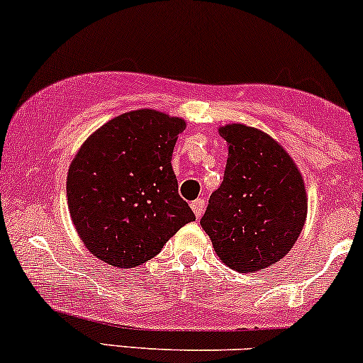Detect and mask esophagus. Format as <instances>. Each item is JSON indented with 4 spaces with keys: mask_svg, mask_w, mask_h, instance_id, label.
<instances>
[{
    "mask_svg": "<svg viewBox=\"0 0 363 363\" xmlns=\"http://www.w3.org/2000/svg\"><path fill=\"white\" fill-rule=\"evenodd\" d=\"M191 208H193L196 218H201V216H203V213H204V208H206V199L198 198L196 201H193V203H191Z\"/></svg>",
    "mask_w": 363,
    "mask_h": 363,
    "instance_id": "34e87169",
    "label": "esophagus"
}]
</instances>
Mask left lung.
<instances>
[{"instance_id": "obj_1", "label": "left lung", "mask_w": 363, "mask_h": 363, "mask_svg": "<svg viewBox=\"0 0 363 363\" xmlns=\"http://www.w3.org/2000/svg\"><path fill=\"white\" fill-rule=\"evenodd\" d=\"M228 143L225 177L209 198L201 226L220 260L238 272L274 265L294 247L308 215L298 165L259 128L220 126Z\"/></svg>"}]
</instances>
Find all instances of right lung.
Here are the masks:
<instances>
[{
    "label": "right lung",
    "instance_id": "1",
    "mask_svg": "<svg viewBox=\"0 0 363 363\" xmlns=\"http://www.w3.org/2000/svg\"><path fill=\"white\" fill-rule=\"evenodd\" d=\"M184 128L182 118L135 110L81 145L67 172V204L77 235L99 260L120 269L145 264L196 220L170 164Z\"/></svg>",
    "mask_w": 363,
    "mask_h": 363
}]
</instances>
